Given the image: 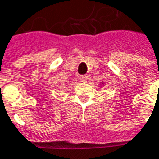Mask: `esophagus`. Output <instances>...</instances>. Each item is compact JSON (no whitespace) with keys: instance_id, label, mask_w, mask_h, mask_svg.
Returning a JSON list of instances; mask_svg holds the SVG:
<instances>
[{"instance_id":"esophagus-1","label":"esophagus","mask_w":159,"mask_h":159,"mask_svg":"<svg viewBox=\"0 0 159 159\" xmlns=\"http://www.w3.org/2000/svg\"><path fill=\"white\" fill-rule=\"evenodd\" d=\"M80 81H81V82L85 83V82H87V80H88V78H87L86 76H82V77H80Z\"/></svg>"}]
</instances>
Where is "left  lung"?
<instances>
[{
	"label": "left lung",
	"instance_id": "8db88e82",
	"mask_svg": "<svg viewBox=\"0 0 159 159\" xmlns=\"http://www.w3.org/2000/svg\"><path fill=\"white\" fill-rule=\"evenodd\" d=\"M101 85H103V86H104V83H103V82H101Z\"/></svg>",
	"mask_w": 159,
	"mask_h": 159
}]
</instances>
